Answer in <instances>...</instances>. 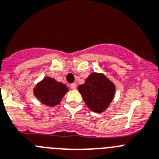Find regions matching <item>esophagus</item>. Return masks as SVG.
<instances>
[{
  "mask_svg": "<svg viewBox=\"0 0 159 159\" xmlns=\"http://www.w3.org/2000/svg\"><path fill=\"white\" fill-rule=\"evenodd\" d=\"M70 87L72 89H75L77 88V84L76 83H72V84H70Z\"/></svg>",
  "mask_w": 159,
  "mask_h": 159,
  "instance_id": "34e87169",
  "label": "esophagus"
}]
</instances>
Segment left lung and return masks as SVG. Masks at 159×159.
Masks as SVG:
<instances>
[{
    "instance_id": "8db88e82",
    "label": "left lung",
    "mask_w": 159,
    "mask_h": 159,
    "mask_svg": "<svg viewBox=\"0 0 159 159\" xmlns=\"http://www.w3.org/2000/svg\"><path fill=\"white\" fill-rule=\"evenodd\" d=\"M116 87L104 74L92 73L83 85L78 86L85 104L91 111L102 112L109 106L115 95Z\"/></svg>"
}]
</instances>
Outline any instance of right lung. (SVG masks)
Returning a JSON list of instances; mask_svg holds the SVG:
<instances>
[{
	"mask_svg": "<svg viewBox=\"0 0 159 159\" xmlns=\"http://www.w3.org/2000/svg\"><path fill=\"white\" fill-rule=\"evenodd\" d=\"M67 91L68 88L65 84L58 82L50 77H46L35 87L34 94L43 104L48 106H55L59 104Z\"/></svg>",
	"mask_w": 159,
	"mask_h": 159,
	"instance_id": "right-lung-1",
	"label": "right lung"
}]
</instances>
